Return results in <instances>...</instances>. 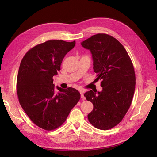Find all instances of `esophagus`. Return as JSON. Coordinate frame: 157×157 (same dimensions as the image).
<instances>
[{"label":"esophagus","instance_id":"esophagus-1","mask_svg":"<svg viewBox=\"0 0 157 157\" xmlns=\"http://www.w3.org/2000/svg\"><path fill=\"white\" fill-rule=\"evenodd\" d=\"M80 94H81V98L82 99H83V100H85V97L84 96V94H83V92H81Z\"/></svg>","mask_w":157,"mask_h":157}]
</instances>
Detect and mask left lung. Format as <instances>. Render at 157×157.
<instances>
[{
    "label": "left lung",
    "mask_w": 157,
    "mask_h": 157,
    "mask_svg": "<svg viewBox=\"0 0 157 157\" xmlns=\"http://www.w3.org/2000/svg\"><path fill=\"white\" fill-rule=\"evenodd\" d=\"M92 54L94 71L101 80V92L84 94L94 105L88 114L91 124L101 130L118 125L131 105L136 86L133 64L125 48L113 37L98 34L81 43Z\"/></svg>",
    "instance_id": "obj_1"
}]
</instances>
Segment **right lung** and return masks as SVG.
Segmentation results:
<instances>
[{
  "label": "right lung",
  "instance_id": "right-lung-1",
  "mask_svg": "<svg viewBox=\"0 0 157 157\" xmlns=\"http://www.w3.org/2000/svg\"><path fill=\"white\" fill-rule=\"evenodd\" d=\"M75 44V40H48L30 49L21 62L16 83L19 102L32 122L41 128L59 127L80 99L77 90L55 87L53 79L64 56Z\"/></svg>",
  "mask_w": 157,
  "mask_h": 157
}]
</instances>
